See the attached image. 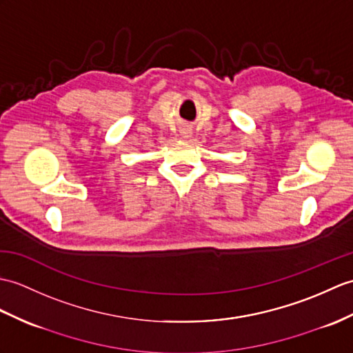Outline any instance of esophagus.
Returning <instances> with one entry per match:
<instances>
[{
  "instance_id": "1",
  "label": "esophagus",
  "mask_w": 353,
  "mask_h": 353,
  "mask_svg": "<svg viewBox=\"0 0 353 353\" xmlns=\"http://www.w3.org/2000/svg\"><path fill=\"white\" fill-rule=\"evenodd\" d=\"M180 135H182L183 138H190L192 135V129L190 126L180 128Z\"/></svg>"
}]
</instances>
